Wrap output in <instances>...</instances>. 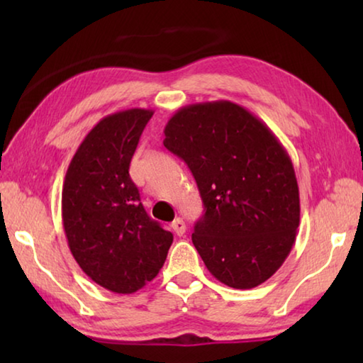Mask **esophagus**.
<instances>
[{
  "label": "esophagus",
  "instance_id": "esophagus-1",
  "mask_svg": "<svg viewBox=\"0 0 363 363\" xmlns=\"http://www.w3.org/2000/svg\"><path fill=\"white\" fill-rule=\"evenodd\" d=\"M171 227H173V230L177 233V235H184V232H186V223L181 218H176L173 223H171Z\"/></svg>",
  "mask_w": 363,
  "mask_h": 363
}]
</instances>
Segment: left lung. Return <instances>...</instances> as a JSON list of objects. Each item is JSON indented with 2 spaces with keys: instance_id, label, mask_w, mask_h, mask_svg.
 <instances>
[{
  "instance_id": "8db88e82",
  "label": "left lung",
  "mask_w": 363,
  "mask_h": 363,
  "mask_svg": "<svg viewBox=\"0 0 363 363\" xmlns=\"http://www.w3.org/2000/svg\"><path fill=\"white\" fill-rule=\"evenodd\" d=\"M163 144L199 186L205 214L192 242L208 270L237 290L272 277L296 238L299 189L266 123L230 101L192 104L171 116Z\"/></svg>"
}]
</instances>
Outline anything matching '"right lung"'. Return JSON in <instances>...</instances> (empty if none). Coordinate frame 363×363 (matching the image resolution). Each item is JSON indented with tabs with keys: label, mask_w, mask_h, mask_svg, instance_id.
I'll return each mask as SVG.
<instances>
[{
	"label": "right lung",
	"mask_w": 363,
	"mask_h": 363,
	"mask_svg": "<svg viewBox=\"0 0 363 363\" xmlns=\"http://www.w3.org/2000/svg\"><path fill=\"white\" fill-rule=\"evenodd\" d=\"M153 110L107 115L73 155L62 189L69 248L88 277L113 293L131 294L157 277L173 243L145 213L130 163Z\"/></svg>",
	"instance_id": "1"
}]
</instances>
